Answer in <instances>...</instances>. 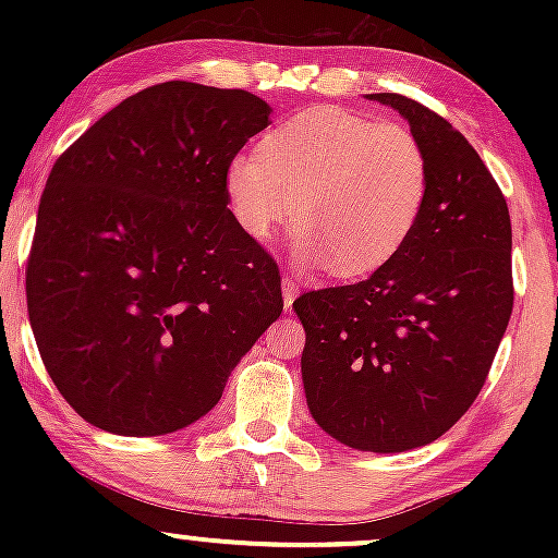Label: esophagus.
Here are the masks:
<instances>
[{
	"label": "esophagus",
	"mask_w": 558,
	"mask_h": 558,
	"mask_svg": "<svg viewBox=\"0 0 558 558\" xmlns=\"http://www.w3.org/2000/svg\"><path fill=\"white\" fill-rule=\"evenodd\" d=\"M296 296H299L296 278H293V275H283V304H286V310H291Z\"/></svg>",
	"instance_id": "esophagus-1"
}]
</instances>
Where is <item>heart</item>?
Masks as SVG:
<instances>
[{
	"label": "heart",
	"instance_id": "b5f03b06",
	"mask_svg": "<svg viewBox=\"0 0 558 558\" xmlns=\"http://www.w3.org/2000/svg\"><path fill=\"white\" fill-rule=\"evenodd\" d=\"M230 217L254 241L296 220V257L338 275L388 265L417 230L430 196V157L399 123L312 107L275 125L259 157L222 175Z\"/></svg>",
	"mask_w": 558,
	"mask_h": 558
}]
</instances>
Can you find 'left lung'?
<instances>
[{"mask_svg": "<svg viewBox=\"0 0 558 558\" xmlns=\"http://www.w3.org/2000/svg\"><path fill=\"white\" fill-rule=\"evenodd\" d=\"M430 157V196L412 239L354 286L301 293L306 403L325 433L396 453L440 438L477 399L514 306L506 198L472 144L401 94Z\"/></svg>", "mask_w": 558, "mask_h": 558, "instance_id": "obj_1", "label": "left lung"}]
</instances>
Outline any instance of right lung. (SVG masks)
I'll return each mask as SVG.
<instances>
[{
    "label": "right lung",
    "mask_w": 558,
    "mask_h": 558,
    "mask_svg": "<svg viewBox=\"0 0 558 558\" xmlns=\"http://www.w3.org/2000/svg\"><path fill=\"white\" fill-rule=\"evenodd\" d=\"M267 118L241 88L168 81L57 157L25 299L49 377L101 430L165 435L204 417L283 312L278 262L235 226L222 189Z\"/></svg>",
    "instance_id": "add662e5"
}]
</instances>
